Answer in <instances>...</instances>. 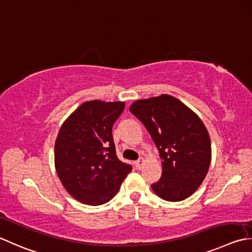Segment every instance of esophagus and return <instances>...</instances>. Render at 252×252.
<instances>
[{
    "label": "esophagus",
    "instance_id": "1",
    "mask_svg": "<svg viewBox=\"0 0 252 252\" xmlns=\"http://www.w3.org/2000/svg\"><path fill=\"white\" fill-rule=\"evenodd\" d=\"M144 162H145V159H144V158H142V157H141V158L137 159V160L135 161V166H136V168H137V169H141L142 167H143V165H144Z\"/></svg>",
    "mask_w": 252,
    "mask_h": 252
}]
</instances>
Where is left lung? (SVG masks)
Here are the masks:
<instances>
[{"label": "left lung", "mask_w": 252, "mask_h": 252, "mask_svg": "<svg viewBox=\"0 0 252 252\" xmlns=\"http://www.w3.org/2000/svg\"><path fill=\"white\" fill-rule=\"evenodd\" d=\"M161 159V177L152 189L161 199L182 201L199 188L211 164V141L203 122L185 103L169 95L136 100L130 107Z\"/></svg>", "instance_id": "left-lung-1"}]
</instances>
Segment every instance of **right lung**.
Returning a JSON list of instances; mask_svg holds the SVG:
<instances>
[{
    "label": "right lung",
    "instance_id": "obj_1",
    "mask_svg": "<svg viewBox=\"0 0 252 252\" xmlns=\"http://www.w3.org/2000/svg\"><path fill=\"white\" fill-rule=\"evenodd\" d=\"M126 103L86 101L63 123L54 145L59 178L74 199L90 205L110 201L132 170L117 157L112 126Z\"/></svg>",
    "mask_w": 252,
    "mask_h": 252
}]
</instances>
